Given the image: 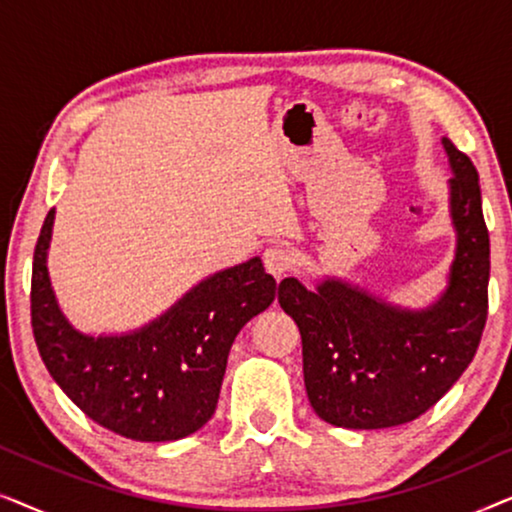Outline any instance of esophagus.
I'll list each match as a JSON object with an SVG mask.
<instances>
[{
	"instance_id": "obj_1",
	"label": "esophagus",
	"mask_w": 512,
	"mask_h": 512,
	"mask_svg": "<svg viewBox=\"0 0 512 512\" xmlns=\"http://www.w3.org/2000/svg\"><path fill=\"white\" fill-rule=\"evenodd\" d=\"M263 263H265V270H268L272 277L279 279L289 270H293L296 258H293V251L289 247H284V244H275V247L265 249Z\"/></svg>"
}]
</instances>
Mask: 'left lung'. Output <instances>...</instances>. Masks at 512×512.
<instances>
[{"label":"left lung","mask_w":512,"mask_h":512,"mask_svg":"<svg viewBox=\"0 0 512 512\" xmlns=\"http://www.w3.org/2000/svg\"><path fill=\"white\" fill-rule=\"evenodd\" d=\"M443 146L457 251L447 289L426 310H403L342 282L307 291L279 284V305L303 338V375L312 408L342 429L412 422L443 398L478 352L487 321L489 233L478 170L450 139Z\"/></svg>","instance_id":"8db88e82"}]
</instances>
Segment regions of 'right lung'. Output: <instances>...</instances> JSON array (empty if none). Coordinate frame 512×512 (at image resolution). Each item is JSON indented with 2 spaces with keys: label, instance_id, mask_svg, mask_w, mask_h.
<instances>
[{
  "label": "right lung",
  "instance_id": "add662e5",
  "mask_svg": "<svg viewBox=\"0 0 512 512\" xmlns=\"http://www.w3.org/2000/svg\"><path fill=\"white\" fill-rule=\"evenodd\" d=\"M55 209L32 263V331L58 387L104 429L142 443L186 438L212 419L237 333L275 300L277 282L251 258L202 279L151 324L86 335L55 300L46 256Z\"/></svg>",
  "mask_w": 512,
  "mask_h": 512
}]
</instances>
